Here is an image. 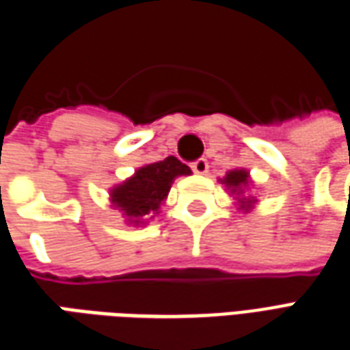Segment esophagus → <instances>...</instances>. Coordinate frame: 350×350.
<instances>
[{"label":"esophagus","mask_w":350,"mask_h":350,"mask_svg":"<svg viewBox=\"0 0 350 350\" xmlns=\"http://www.w3.org/2000/svg\"><path fill=\"white\" fill-rule=\"evenodd\" d=\"M193 170H195V174H208V168H209V163L202 157V159H196L193 165Z\"/></svg>","instance_id":"1"}]
</instances>
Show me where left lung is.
<instances>
[{
	"label": "left lung",
	"instance_id": "8db88e82",
	"mask_svg": "<svg viewBox=\"0 0 350 350\" xmlns=\"http://www.w3.org/2000/svg\"><path fill=\"white\" fill-rule=\"evenodd\" d=\"M219 182L230 191V195L234 196L235 206L241 211H252L258 204V198L254 195H250V187H252V180H250V172L245 168H234L228 170L226 176L221 178Z\"/></svg>",
	"mask_w": 350,
	"mask_h": 350
}]
</instances>
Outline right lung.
<instances>
[{
  "label": "right lung",
  "instance_id": "add662e5",
  "mask_svg": "<svg viewBox=\"0 0 350 350\" xmlns=\"http://www.w3.org/2000/svg\"><path fill=\"white\" fill-rule=\"evenodd\" d=\"M189 174L191 168L174 155L139 167L128 180L109 189L111 208L118 209L128 224L142 226L159 213L176 178Z\"/></svg>",
  "mask_w": 350,
  "mask_h": 350
}]
</instances>
